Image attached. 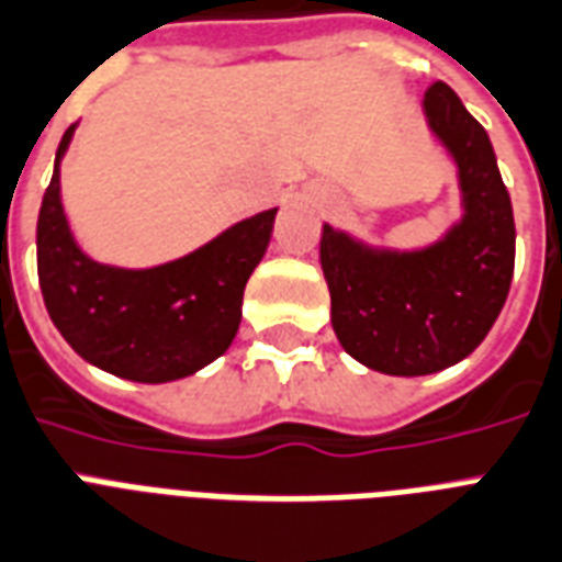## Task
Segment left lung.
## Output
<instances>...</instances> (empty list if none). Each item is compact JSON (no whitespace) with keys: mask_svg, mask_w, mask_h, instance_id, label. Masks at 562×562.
<instances>
[{"mask_svg":"<svg viewBox=\"0 0 562 562\" xmlns=\"http://www.w3.org/2000/svg\"><path fill=\"white\" fill-rule=\"evenodd\" d=\"M430 137L458 167L460 216L416 249L322 225L330 325L351 358L384 375H434L484 342L513 281L516 222L484 125L437 81L422 99Z\"/></svg>","mask_w":562,"mask_h":562,"instance_id":"8db88e82","label":"left lung"}]
</instances>
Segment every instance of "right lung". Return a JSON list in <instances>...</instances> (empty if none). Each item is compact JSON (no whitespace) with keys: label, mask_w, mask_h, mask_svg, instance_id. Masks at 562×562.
<instances>
[{"label":"right lung","mask_w":562,"mask_h":562,"mask_svg":"<svg viewBox=\"0 0 562 562\" xmlns=\"http://www.w3.org/2000/svg\"><path fill=\"white\" fill-rule=\"evenodd\" d=\"M78 123L60 137L37 216V278L60 337L78 358L137 384H169L228 351L243 290L267 255L278 207L234 222L199 249L158 267L90 258L60 202V160Z\"/></svg>","instance_id":"right-lung-1"}]
</instances>
